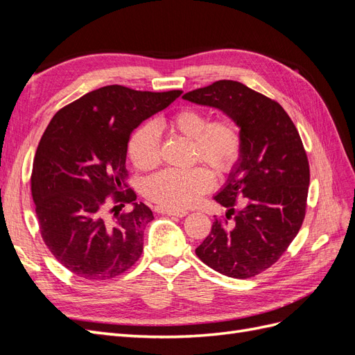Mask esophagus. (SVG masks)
I'll use <instances>...</instances> for the list:
<instances>
[{
  "instance_id": "esophagus-1",
  "label": "esophagus",
  "mask_w": 355,
  "mask_h": 355,
  "mask_svg": "<svg viewBox=\"0 0 355 355\" xmlns=\"http://www.w3.org/2000/svg\"><path fill=\"white\" fill-rule=\"evenodd\" d=\"M155 211L161 213V214H167V216H178V218H184L188 214L187 210H168V209H164L161 206H157Z\"/></svg>"
}]
</instances>
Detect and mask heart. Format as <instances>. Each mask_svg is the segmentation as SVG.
I'll return each instance as SVG.
<instances>
[{"label": "heart", "mask_w": 355, "mask_h": 355, "mask_svg": "<svg viewBox=\"0 0 355 355\" xmlns=\"http://www.w3.org/2000/svg\"><path fill=\"white\" fill-rule=\"evenodd\" d=\"M168 125L178 135L194 141V161L201 159L214 173L227 176L237 168L244 141L239 125L228 118L210 120V115L194 106H184L170 116ZM128 157L139 170H151L161 161V133L155 121L139 125L128 141ZM213 173L204 166L166 168L148 178L145 196L168 210L196 206L213 188Z\"/></svg>", "instance_id": "heart-1"}]
</instances>
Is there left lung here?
<instances>
[{
  "label": "left lung",
  "mask_w": 355,
  "mask_h": 355,
  "mask_svg": "<svg viewBox=\"0 0 355 355\" xmlns=\"http://www.w3.org/2000/svg\"><path fill=\"white\" fill-rule=\"evenodd\" d=\"M184 99L230 115L244 141L237 168L214 197L227 218H216L196 253L219 274L252 278L280 259L305 219L309 163L302 139L280 103L239 81L219 80Z\"/></svg>",
  "instance_id": "8db88e82"
}]
</instances>
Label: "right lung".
<instances>
[{
  "mask_svg": "<svg viewBox=\"0 0 355 355\" xmlns=\"http://www.w3.org/2000/svg\"><path fill=\"white\" fill-rule=\"evenodd\" d=\"M180 94L105 85L63 106L42 133L31 175L40 232L83 280H112L141 257L154 216L128 188L127 144L139 124ZM125 203L134 207L121 212Z\"/></svg>",
  "mask_w": 355,
  "mask_h": 355,
  "instance_id": "right-lung-1",
  "label": "right lung"
}]
</instances>
